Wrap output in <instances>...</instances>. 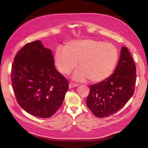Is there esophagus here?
<instances>
[{"label":"esophagus","mask_w":148,"mask_h":148,"mask_svg":"<svg viewBox=\"0 0 148 148\" xmlns=\"http://www.w3.org/2000/svg\"><path fill=\"white\" fill-rule=\"evenodd\" d=\"M78 86V84H76V83H69V88H73L75 87H77Z\"/></svg>","instance_id":"esophagus-1"}]
</instances>
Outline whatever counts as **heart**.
<instances>
[{
  "mask_svg": "<svg viewBox=\"0 0 148 148\" xmlns=\"http://www.w3.org/2000/svg\"><path fill=\"white\" fill-rule=\"evenodd\" d=\"M55 63L61 73L69 74L78 65L73 78L79 82L89 79L92 83L108 78L117 64L119 52L113 44L91 39L73 40L65 47H57Z\"/></svg>",
  "mask_w": 148,
  "mask_h": 148,
  "instance_id": "b5f03b06",
  "label": "heart"
}]
</instances>
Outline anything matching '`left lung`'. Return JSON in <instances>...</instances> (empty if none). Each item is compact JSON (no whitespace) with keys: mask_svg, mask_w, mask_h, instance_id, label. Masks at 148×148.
Here are the masks:
<instances>
[{"mask_svg":"<svg viewBox=\"0 0 148 148\" xmlns=\"http://www.w3.org/2000/svg\"><path fill=\"white\" fill-rule=\"evenodd\" d=\"M136 66L128 49H121L114 72L105 80L90 87L86 105L97 117H108L125 105L135 91Z\"/></svg>","mask_w":148,"mask_h":148,"instance_id":"1","label":"left lung"}]
</instances>
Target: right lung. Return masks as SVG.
Instances as JSON below:
<instances>
[{"instance_id":"1","label":"right lung","mask_w":148,"mask_h":148,"mask_svg":"<svg viewBox=\"0 0 148 148\" xmlns=\"http://www.w3.org/2000/svg\"><path fill=\"white\" fill-rule=\"evenodd\" d=\"M11 79L19 105L40 118L54 114L69 89L67 79L56 69L51 50L39 40L26 44L17 53Z\"/></svg>"}]
</instances>
